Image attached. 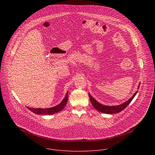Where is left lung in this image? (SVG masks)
<instances>
[{
    "label": "left lung",
    "instance_id": "8db88e82",
    "mask_svg": "<svg viewBox=\"0 0 155 155\" xmlns=\"http://www.w3.org/2000/svg\"><path fill=\"white\" fill-rule=\"evenodd\" d=\"M140 85V83L139 84L138 88H139ZM137 92L138 91H137L135 92V94L132 96V97L130 99H129L128 101H127L126 102H125L121 104H119V105L112 106L103 105V104L98 103L97 100H95L93 98V97L89 93V97L91 103H92V106L95 107V109L97 110L100 111L101 113H106V114H113V113H119L121 111L123 110L125 107H127V106L131 102V101L133 100L134 97L136 95Z\"/></svg>",
    "mask_w": 155,
    "mask_h": 155
}]
</instances>
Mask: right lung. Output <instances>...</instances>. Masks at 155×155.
Listing matches in <instances>:
<instances>
[{"label": "right lung", "mask_w": 155, "mask_h": 155, "mask_svg": "<svg viewBox=\"0 0 155 155\" xmlns=\"http://www.w3.org/2000/svg\"><path fill=\"white\" fill-rule=\"evenodd\" d=\"M67 99H68V92H67L66 95L63 101L58 104V105L51 107V108H46V109H41V108H31L27 107V109H28L30 111L33 112L35 114H53L55 113H57L60 111L62 110L64 107L66 106L67 103Z\"/></svg>", "instance_id": "obj_1"}]
</instances>
